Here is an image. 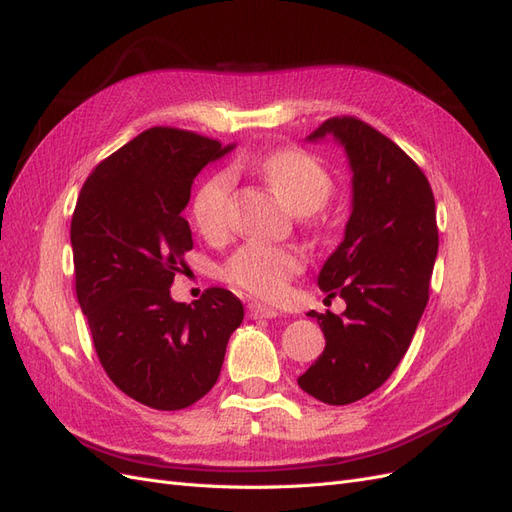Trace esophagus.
I'll list each match as a JSON object with an SVG mask.
<instances>
[{"mask_svg":"<svg viewBox=\"0 0 512 512\" xmlns=\"http://www.w3.org/2000/svg\"><path fill=\"white\" fill-rule=\"evenodd\" d=\"M279 315V311L272 309L268 304H261V302H251L248 304V317L251 319H272Z\"/></svg>","mask_w":512,"mask_h":512,"instance_id":"34e87169","label":"esophagus"}]
</instances>
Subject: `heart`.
Instances as JSON below:
<instances>
[{"mask_svg":"<svg viewBox=\"0 0 512 512\" xmlns=\"http://www.w3.org/2000/svg\"><path fill=\"white\" fill-rule=\"evenodd\" d=\"M259 173L285 206L296 214H313L332 193L330 173L313 156L300 150H281L257 163ZM231 173L218 171L199 186L193 199V221L206 236L227 225ZM304 257L296 248L251 242L238 248L225 266L227 279L261 298L281 296L289 279L302 270Z\"/></svg>","mask_w":512,"mask_h":512,"instance_id":"heart-1","label":"heart"}]
</instances>
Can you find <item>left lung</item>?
Masks as SVG:
<instances>
[{
    "instance_id": "8db88e82",
    "label": "left lung",
    "mask_w": 512,
    "mask_h": 512,
    "mask_svg": "<svg viewBox=\"0 0 512 512\" xmlns=\"http://www.w3.org/2000/svg\"><path fill=\"white\" fill-rule=\"evenodd\" d=\"M324 139L347 156L352 210L317 285L339 294L347 309L306 313L317 317L326 347L298 386L328 405H347L392 375L425 313L437 257L435 199L414 160L369 124L332 118L306 137Z\"/></svg>"
}]
</instances>
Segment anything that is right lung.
Returning <instances> with one entry per match:
<instances>
[{
  "label": "right lung",
  "mask_w": 512,
  "mask_h": 512,
  "mask_svg": "<svg viewBox=\"0 0 512 512\" xmlns=\"http://www.w3.org/2000/svg\"><path fill=\"white\" fill-rule=\"evenodd\" d=\"M236 145L150 128L83 184L70 225L77 298L111 382L154 410H184L216 384L244 306L212 287L193 304L171 283L193 248V180Z\"/></svg>",
  "instance_id": "right-lung-1"
}]
</instances>
